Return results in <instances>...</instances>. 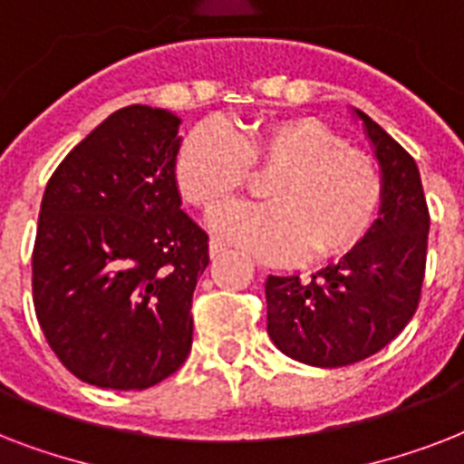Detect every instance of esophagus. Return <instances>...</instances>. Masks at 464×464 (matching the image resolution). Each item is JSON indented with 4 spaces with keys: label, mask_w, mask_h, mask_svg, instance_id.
<instances>
[{
    "label": "esophagus",
    "mask_w": 464,
    "mask_h": 464,
    "mask_svg": "<svg viewBox=\"0 0 464 464\" xmlns=\"http://www.w3.org/2000/svg\"><path fill=\"white\" fill-rule=\"evenodd\" d=\"M226 253V246L224 243H221V240L218 238H214L209 243V255H211V260H217V257H221V255Z\"/></svg>",
    "instance_id": "34e87169"
}]
</instances>
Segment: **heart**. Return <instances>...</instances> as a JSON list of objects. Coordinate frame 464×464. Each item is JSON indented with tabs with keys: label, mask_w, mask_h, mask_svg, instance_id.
I'll return each instance as SVG.
<instances>
[{
	"label": "heart",
	"mask_w": 464,
	"mask_h": 464,
	"mask_svg": "<svg viewBox=\"0 0 464 464\" xmlns=\"http://www.w3.org/2000/svg\"><path fill=\"white\" fill-rule=\"evenodd\" d=\"M250 168L276 170L265 189L269 204L224 207L211 226L262 260L339 257L366 238L381 211L373 160L315 118L260 120L238 134L199 122L182 140L175 180L188 202L211 211L246 188Z\"/></svg>",
	"instance_id": "heart-1"
}]
</instances>
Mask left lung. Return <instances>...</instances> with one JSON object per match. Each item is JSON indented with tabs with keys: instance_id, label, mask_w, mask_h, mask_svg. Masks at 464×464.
Masks as SVG:
<instances>
[{
	"instance_id": "left-lung-1",
	"label": "left lung",
	"mask_w": 464,
	"mask_h": 464,
	"mask_svg": "<svg viewBox=\"0 0 464 464\" xmlns=\"http://www.w3.org/2000/svg\"><path fill=\"white\" fill-rule=\"evenodd\" d=\"M361 120L381 166L382 202L359 246L310 282L269 276L267 334L291 359L317 368L349 366L388 346L417 313L429 246V207L421 175L407 151Z\"/></svg>"
}]
</instances>
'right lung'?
<instances>
[{"label": "right lung", "mask_w": 464, "mask_h": 464, "mask_svg": "<svg viewBox=\"0 0 464 464\" xmlns=\"http://www.w3.org/2000/svg\"><path fill=\"white\" fill-rule=\"evenodd\" d=\"M180 118L127 105L47 182L33 304L47 344L96 388L147 390L185 363L209 238L180 209Z\"/></svg>", "instance_id": "obj_1"}]
</instances>
